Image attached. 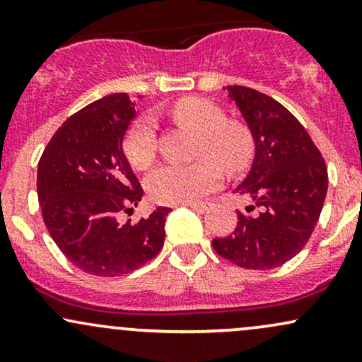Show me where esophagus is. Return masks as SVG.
I'll return each mask as SVG.
<instances>
[{
    "mask_svg": "<svg viewBox=\"0 0 362 362\" xmlns=\"http://www.w3.org/2000/svg\"><path fill=\"white\" fill-rule=\"evenodd\" d=\"M190 207V209H194L195 213H206V211H209V207L213 206L211 204V202H189V204H187Z\"/></svg>",
    "mask_w": 362,
    "mask_h": 362,
    "instance_id": "obj_1",
    "label": "esophagus"
}]
</instances>
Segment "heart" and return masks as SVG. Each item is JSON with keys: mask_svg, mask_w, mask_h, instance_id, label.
<instances>
[{"mask_svg": "<svg viewBox=\"0 0 362 362\" xmlns=\"http://www.w3.org/2000/svg\"><path fill=\"white\" fill-rule=\"evenodd\" d=\"M173 117L182 126L201 136V155L192 163H167L148 178V192L156 202L180 204L204 197L219 185L222 165L230 172H240L250 163L253 141L242 124L228 122L226 114L204 98H184L173 107ZM156 119L141 115L132 122L126 138V151L132 167L146 170L156 158Z\"/></svg>", "mask_w": 362, "mask_h": 362, "instance_id": "1", "label": "heart"}]
</instances>
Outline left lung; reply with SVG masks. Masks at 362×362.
I'll return each instance as SVG.
<instances>
[{
	"label": "left lung",
	"instance_id": "obj_1",
	"mask_svg": "<svg viewBox=\"0 0 362 362\" xmlns=\"http://www.w3.org/2000/svg\"><path fill=\"white\" fill-rule=\"evenodd\" d=\"M226 90L255 141L250 173L235 189L252 204L236 211L235 231L214 238L213 247L243 269H276L303 250L317 226L328 187L327 165L284 105L247 86Z\"/></svg>",
	"mask_w": 362,
	"mask_h": 362
}]
</instances>
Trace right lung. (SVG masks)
Here are the masks:
<instances>
[{"instance_id":"right-lung-1","label":"right lung","mask_w":362,"mask_h":362,"mask_svg":"<svg viewBox=\"0 0 362 362\" xmlns=\"http://www.w3.org/2000/svg\"><path fill=\"white\" fill-rule=\"evenodd\" d=\"M136 117L127 93H112L66 120L45 146L37 170V194L49 235L83 272L115 277L160 253L172 209L120 223L143 199L124 138Z\"/></svg>"}]
</instances>
